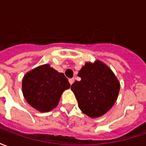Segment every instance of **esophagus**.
<instances>
[{"instance_id": "1", "label": "esophagus", "mask_w": 146, "mask_h": 146, "mask_svg": "<svg viewBox=\"0 0 146 146\" xmlns=\"http://www.w3.org/2000/svg\"><path fill=\"white\" fill-rule=\"evenodd\" d=\"M69 82H70V84L72 85V84H73V82H74V79H73V78H71V79L69 80Z\"/></svg>"}]
</instances>
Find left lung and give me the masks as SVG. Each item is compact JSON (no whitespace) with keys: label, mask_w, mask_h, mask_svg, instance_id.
I'll return each mask as SVG.
<instances>
[{"label":"left lung","mask_w":146,"mask_h":146,"mask_svg":"<svg viewBox=\"0 0 146 146\" xmlns=\"http://www.w3.org/2000/svg\"><path fill=\"white\" fill-rule=\"evenodd\" d=\"M80 81L71 86L82 113L91 118L103 116L113 107L120 84L112 70L100 60L87 62L78 73Z\"/></svg>","instance_id":"1"}]
</instances>
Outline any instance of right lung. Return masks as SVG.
I'll list each match as a JSON object with an SVG mask.
<instances>
[{"label":"right lung","instance_id":"obj_1","mask_svg":"<svg viewBox=\"0 0 146 146\" xmlns=\"http://www.w3.org/2000/svg\"><path fill=\"white\" fill-rule=\"evenodd\" d=\"M70 88L68 79L49 64L34 68L24 75L22 91L26 101L39 112L56 107L64 91Z\"/></svg>","mask_w":146,"mask_h":146}]
</instances>
